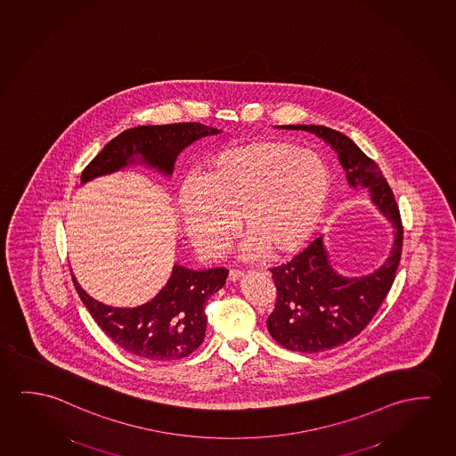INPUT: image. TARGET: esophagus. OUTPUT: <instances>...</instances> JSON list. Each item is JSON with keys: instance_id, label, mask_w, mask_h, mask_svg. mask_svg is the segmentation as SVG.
<instances>
[{"instance_id": "obj_1", "label": "esophagus", "mask_w": 456, "mask_h": 456, "mask_svg": "<svg viewBox=\"0 0 456 456\" xmlns=\"http://www.w3.org/2000/svg\"><path fill=\"white\" fill-rule=\"evenodd\" d=\"M243 272L241 270H235V268H232L231 272H229V280L237 281L240 278H243Z\"/></svg>"}]
</instances>
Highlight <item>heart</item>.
<instances>
[{"label":"heart","instance_id":"heart-1","mask_svg":"<svg viewBox=\"0 0 456 456\" xmlns=\"http://www.w3.org/2000/svg\"><path fill=\"white\" fill-rule=\"evenodd\" d=\"M331 194V172L321 156L290 142L259 141L211 156L199 183L182 188L184 231L199 253L217 257L237 231L243 254L284 257L314 233Z\"/></svg>","mask_w":456,"mask_h":456}]
</instances>
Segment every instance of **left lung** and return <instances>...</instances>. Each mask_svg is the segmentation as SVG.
Masks as SVG:
<instances>
[{
    "label": "left lung",
    "mask_w": 456,
    "mask_h": 456,
    "mask_svg": "<svg viewBox=\"0 0 456 456\" xmlns=\"http://www.w3.org/2000/svg\"><path fill=\"white\" fill-rule=\"evenodd\" d=\"M284 129L314 133L337 150L347 182L355 191L370 190L371 200L395 229L390 257L374 273L344 278L329 262L322 237L297 254L294 259L273 266L276 303L266 327L276 343L289 351H329L351 341L371 322L392 289L403 251V223L392 188L378 164L354 142L335 129L314 125H288Z\"/></svg>",
    "instance_id": "1"
}]
</instances>
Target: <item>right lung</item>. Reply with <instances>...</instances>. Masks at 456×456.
<instances>
[{
  "label": "right lung",
  "instance_id": "1",
  "mask_svg": "<svg viewBox=\"0 0 456 456\" xmlns=\"http://www.w3.org/2000/svg\"><path fill=\"white\" fill-rule=\"evenodd\" d=\"M219 131L200 123H174L127 129L109 142L82 172V183L139 161L170 175L176 156L197 139ZM227 268L190 270L174 265L167 284L151 302L137 308H113L99 303L78 286L80 300L105 335L121 349L147 360L188 357L202 344L207 330L205 305L225 284Z\"/></svg>",
  "mask_w": 456,
  "mask_h": 456
}]
</instances>
